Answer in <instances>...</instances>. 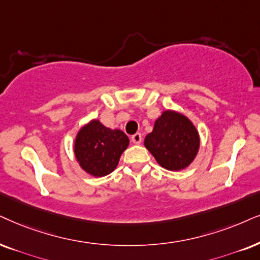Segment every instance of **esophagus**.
<instances>
[{"instance_id":"obj_1","label":"esophagus","mask_w":260,"mask_h":260,"mask_svg":"<svg viewBox=\"0 0 260 260\" xmlns=\"http://www.w3.org/2000/svg\"><path fill=\"white\" fill-rule=\"evenodd\" d=\"M131 139H132V141H133L134 144H140L141 140H143V138H141V134L140 133H136V134H134V136H132V138H131Z\"/></svg>"}]
</instances>
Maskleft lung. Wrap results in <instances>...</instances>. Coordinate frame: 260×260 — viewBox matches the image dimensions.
<instances>
[{
	"mask_svg": "<svg viewBox=\"0 0 260 260\" xmlns=\"http://www.w3.org/2000/svg\"><path fill=\"white\" fill-rule=\"evenodd\" d=\"M145 146L163 168L181 170L194 159L199 149V136L186 116L167 110L154 122L152 132L146 136Z\"/></svg>",
	"mask_w": 260,
	"mask_h": 260,
	"instance_id": "8db88e82",
	"label": "left lung"
}]
</instances>
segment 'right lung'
I'll return each mask as SVG.
<instances>
[{
    "label": "right lung",
    "instance_id": "right-lung-1",
    "mask_svg": "<svg viewBox=\"0 0 260 260\" xmlns=\"http://www.w3.org/2000/svg\"><path fill=\"white\" fill-rule=\"evenodd\" d=\"M129 139L120 129H110L93 120L79 131L74 152L85 172L93 176H106L117 167Z\"/></svg>",
    "mask_w": 260,
    "mask_h": 260
}]
</instances>
